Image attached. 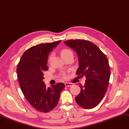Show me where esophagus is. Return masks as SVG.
I'll return each instance as SVG.
<instances>
[{"label": "esophagus", "instance_id": "1", "mask_svg": "<svg viewBox=\"0 0 129 129\" xmlns=\"http://www.w3.org/2000/svg\"><path fill=\"white\" fill-rule=\"evenodd\" d=\"M65 85L66 87H72L74 85V84L73 83L68 82V83H65Z\"/></svg>", "mask_w": 129, "mask_h": 129}]
</instances>
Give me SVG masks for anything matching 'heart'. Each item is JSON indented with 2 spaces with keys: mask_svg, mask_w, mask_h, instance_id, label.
Masks as SVG:
<instances>
[{
  "mask_svg": "<svg viewBox=\"0 0 129 129\" xmlns=\"http://www.w3.org/2000/svg\"><path fill=\"white\" fill-rule=\"evenodd\" d=\"M61 56L63 58H65L66 57L68 56H70V55H73V53L72 52V51L70 49H64L63 50H62L61 52ZM53 57V54H51L48 58V63H50L51 60H52ZM63 77H64V78H66V75L64 73L62 74Z\"/></svg>",
  "mask_w": 129,
  "mask_h": 129,
  "instance_id": "1",
  "label": "heart"
}]
</instances>
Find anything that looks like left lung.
<instances>
[{
    "instance_id": "8db88e82",
    "label": "left lung",
    "mask_w": 129,
    "mask_h": 129,
    "mask_svg": "<svg viewBox=\"0 0 129 129\" xmlns=\"http://www.w3.org/2000/svg\"><path fill=\"white\" fill-rule=\"evenodd\" d=\"M64 42L78 55V77H86L83 86L80 84L81 92L75 98L77 103L85 109L95 107L104 98L108 86L110 71L107 57L90 41L76 39Z\"/></svg>"
}]
</instances>
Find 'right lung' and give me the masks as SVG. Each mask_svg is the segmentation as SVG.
Wrapping results in <instances>:
<instances>
[{"mask_svg": "<svg viewBox=\"0 0 129 129\" xmlns=\"http://www.w3.org/2000/svg\"><path fill=\"white\" fill-rule=\"evenodd\" d=\"M61 40L41 44L28 49L21 56L16 73L24 96L36 110L48 113L57 105L61 92L65 85L62 82L47 88L43 81L49 53Z\"/></svg>", "mask_w": 129, "mask_h": 129, "instance_id": "right-lung-1", "label": "right lung"}]
</instances>
